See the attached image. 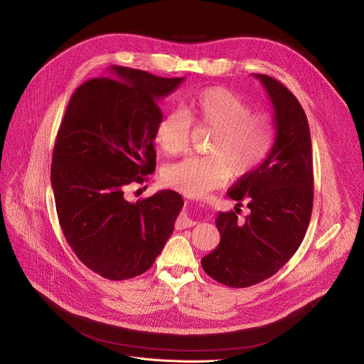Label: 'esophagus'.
Listing matches in <instances>:
<instances>
[{
	"mask_svg": "<svg viewBox=\"0 0 364 364\" xmlns=\"http://www.w3.org/2000/svg\"><path fill=\"white\" fill-rule=\"evenodd\" d=\"M197 222L194 219L190 218L188 213H181L180 218L177 219V229H184V228H191L194 226Z\"/></svg>",
	"mask_w": 364,
	"mask_h": 364,
	"instance_id": "34e87169",
	"label": "esophagus"
}]
</instances>
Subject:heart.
Instances as JSON below:
<instances>
[{
  "label": "heart",
  "instance_id": "obj_1",
  "mask_svg": "<svg viewBox=\"0 0 364 364\" xmlns=\"http://www.w3.org/2000/svg\"><path fill=\"white\" fill-rule=\"evenodd\" d=\"M190 124L212 129L205 151L168 165L162 173L165 186L191 197L219 187L229 177L242 178L258 168L274 144V124L237 92L209 87L186 98L181 112L164 114L155 127V142L165 155L184 152Z\"/></svg>",
  "mask_w": 364,
  "mask_h": 364
}]
</instances>
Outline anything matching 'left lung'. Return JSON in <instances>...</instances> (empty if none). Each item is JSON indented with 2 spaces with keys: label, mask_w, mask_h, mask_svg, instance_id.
Wrapping results in <instances>:
<instances>
[{
  "label": "left lung",
  "mask_w": 364,
  "mask_h": 364,
  "mask_svg": "<svg viewBox=\"0 0 364 364\" xmlns=\"http://www.w3.org/2000/svg\"><path fill=\"white\" fill-rule=\"evenodd\" d=\"M272 102L276 139L267 158L228 190L235 212H219L220 242L202 258L203 270L229 287H248L276 274L304 241L312 215L314 165L306 114L277 80L254 74ZM242 203L250 215L237 219Z\"/></svg>",
  "instance_id": "left-lung-1"
}]
</instances>
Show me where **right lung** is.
Listing matches in <instances>:
<instances>
[{
  "label": "right lung",
  "instance_id": "1",
  "mask_svg": "<svg viewBox=\"0 0 364 364\" xmlns=\"http://www.w3.org/2000/svg\"><path fill=\"white\" fill-rule=\"evenodd\" d=\"M80 85L52 155L50 183L62 232L82 264L109 280L145 273L171 237L184 205L173 190L132 203L126 186L155 170L159 102L184 78L112 67Z\"/></svg>",
  "mask_w": 364,
  "mask_h": 364
}]
</instances>
